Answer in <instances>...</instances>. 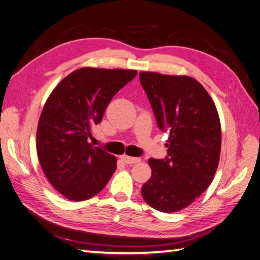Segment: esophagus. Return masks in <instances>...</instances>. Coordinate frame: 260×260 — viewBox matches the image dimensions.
Instances as JSON below:
<instances>
[{
  "mask_svg": "<svg viewBox=\"0 0 260 260\" xmlns=\"http://www.w3.org/2000/svg\"><path fill=\"white\" fill-rule=\"evenodd\" d=\"M120 158H121V160H122L125 165H134V164H138V162H140V160H141L140 158L129 157V155H126V154L121 155Z\"/></svg>",
  "mask_w": 260,
  "mask_h": 260,
  "instance_id": "esophagus-1",
  "label": "esophagus"
}]
</instances>
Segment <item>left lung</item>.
I'll return each instance as SVG.
<instances>
[{
  "instance_id": "1",
  "label": "left lung",
  "mask_w": 260,
  "mask_h": 260,
  "mask_svg": "<svg viewBox=\"0 0 260 260\" xmlns=\"http://www.w3.org/2000/svg\"><path fill=\"white\" fill-rule=\"evenodd\" d=\"M159 128L169 134L168 155L148 160L151 177L143 200L153 209L176 212L191 205L215 177L221 149L215 103L197 80L187 76L140 72Z\"/></svg>"
}]
</instances>
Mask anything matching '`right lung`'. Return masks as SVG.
Masks as SVG:
<instances>
[{"instance_id": "add662e5", "label": "right lung", "mask_w": 260, "mask_h": 260, "mask_svg": "<svg viewBox=\"0 0 260 260\" xmlns=\"http://www.w3.org/2000/svg\"><path fill=\"white\" fill-rule=\"evenodd\" d=\"M136 76V70L81 68L48 98L38 124L37 152L45 177L67 199L93 197L117 169V158L89 139L114 94Z\"/></svg>"}]
</instances>
